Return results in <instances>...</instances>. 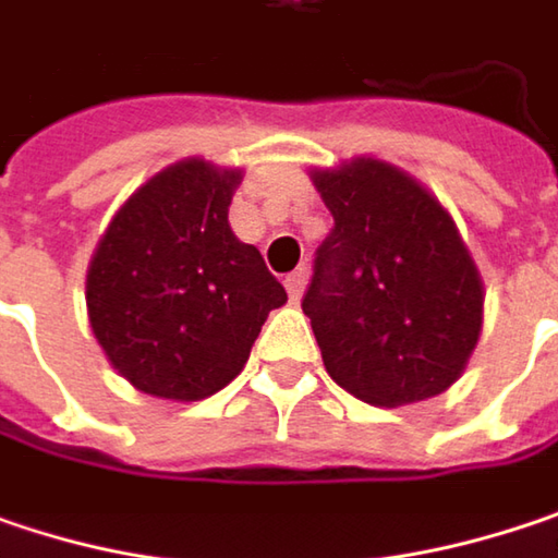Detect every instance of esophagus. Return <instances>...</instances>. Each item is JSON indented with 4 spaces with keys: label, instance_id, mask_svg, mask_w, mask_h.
<instances>
[{
    "label": "esophagus",
    "instance_id": "esophagus-1",
    "mask_svg": "<svg viewBox=\"0 0 558 558\" xmlns=\"http://www.w3.org/2000/svg\"><path fill=\"white\" fill-rule=\"evenodd\" d=\"M304 286H307V269H295L289 279H286V289H289V299L301 301L304 295Z\"/></svg>",
    "mask_w": 558,
    "mask_h": 558
}]
</instances>
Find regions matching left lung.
<instances>
[{
  "mask_svg": "<svg viewBox=\"0 0 558 558\" xmlns=\"http://www.w3.org/2000/svg\"><path fill=\"white\" fill-rule=\"evenodd\" d=\"M333 216L301 311L324 368L372 407L445 393L483 330V279L448 209L407 171L352 158L314 168Z\"/></svg>",
  "mask_w": 558,
  "mask_h": 558,
  "instance_id": "1",
  "label": "left lung"
}]
</instances>
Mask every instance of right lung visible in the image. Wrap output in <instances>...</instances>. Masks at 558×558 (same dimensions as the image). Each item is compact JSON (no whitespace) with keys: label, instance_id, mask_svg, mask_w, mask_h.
I'll return each mask as SVG.
<instances>
[{"label":"right lung","instance_id":"obj_1","mask_svg":"<svg viewBox=\"0 0 558 558\" xmlns=\"http://www.w3.org/2000/svg\"><path fill=\"white\" fill-rule=\"evenodd\" d=\"M238 168L186 158L110 219L88 266L85 301L107 362L142 393L206 400L241 375L282 282L234 238Z\"/></svg>","mask_w":558,"mask_h":558}]
</instances>
